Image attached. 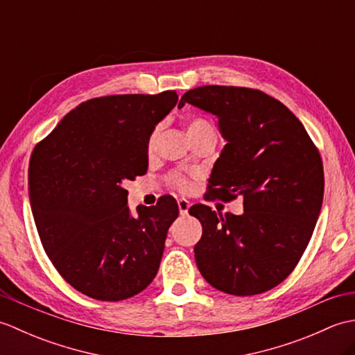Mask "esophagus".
Masks as SVG:
<instances>
[{"label": "esophagus", "instance_id": "obj_1", "mask_svg": "<svg viewBox=\"0 0 355 355\" xmlns=\"http://www.w3.org/2000/svg\"><path fill=\"white\" fill-rule=\"evenodd\" d=\"M189 207H191V202L187 201V200H184V198H182V200H178V210H180V215H187V212H189Z\"/></svg>", "mask_w": 355, "mask_h": 355}]
</instances>
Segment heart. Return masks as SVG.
<instances>
[{"mask_svg":"<svg viewBox=\"0 0 355 355\" xmlns=\"http://www.w3.org/2000/svg\"><path fill=\"white\" fill-rule=\"evenodd\" d=\"M205 132H215V128L209 122V120L202 117H193L189 120V123H187V134H189V137H193V135H198V134H205ZM157 141H158V128H155V130L150 132L148 139L149 154H153L155 150ZM168 183L173 187V189H177L180 192H187L191 191L192 187L191 178L182 172H172L168 177Z\"/></svg>","mask_w":355,"mask_h":355,"instance_id":"obj_1","label":"heart"}]
</instances>
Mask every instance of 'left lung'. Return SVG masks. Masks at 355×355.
<instances>
[{
  "label": "left lung",
  "mask_w": 355,
  "mask_h": 355,
  "mask_svg": "<svg viewBox=\"0 0 355 355\" xmlns=\"http://www.w3.org/2000/svg\"><path fill=\"white\" fill-rule=\"evenodd\" d=\"M218 117L227 140L209 180V200L244 198V214L195 205L202 225L195 261L202 277L233 296H253L286 279L310 243L323 201V164L299 119L259 89L206 85L180 107Z\"/></svg>",
  "instance_id": "1"
}]
</instances>
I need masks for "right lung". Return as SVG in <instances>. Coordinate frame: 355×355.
<instances>
[{
	"instance_id": "obj_1",
	"label": "right lung",
	"mask_w": 355,
	"mask_h": 355,
	"mask_svg": "<svg viewBox=\"0 0 355 355\" xmlns=\"http://www.w3.org/2000/svg\"><path fill=\"white\" fill-rule=\"evenodd\" d=\"M178 94H116L82 102L35 146L28 195L45 253L87 296L117 302L155 277L178 206L164 195L132 216L123 184L148 171V139Z\"/></svg>"
}]
</instances>
